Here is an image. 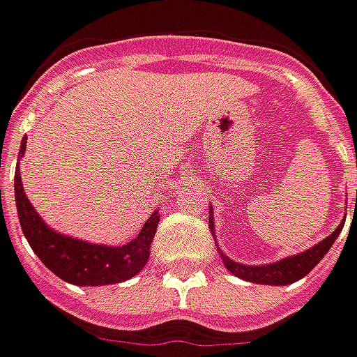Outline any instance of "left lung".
<instances>
[{
	"label": "left lung",
	"mask_w": 357,
	"mask_h": 357,
	"mask_svg": "<svg viewBox=\"0 0 357 357\" xmlns=\"http://www.w3.org/2000/svg\"><path fill=\"white\" fill-rule=\"evenodd\" d=\"M209 211V229L213 232V229H215V225H213V209ZM344 220H346V217H344ZM344 220L338 225V229L334 230L331 236H326L317 246L305 250L301 254H295L291 258H283L280 261H273V264H266V266H244V264H238V261H232L225 254H220V258H222L225 268L230 273H234L236 278H240V280L254 281V283H261V285H289V283H295L301 278H305L324 258V254L331 250L334 240L338 238V234L344 229Z\"/></svg>",
	"instance_id": "left-lung-1"
}]
</instances>
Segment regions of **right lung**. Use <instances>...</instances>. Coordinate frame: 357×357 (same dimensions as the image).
<instances>
[{"mask_svg": "<svg viewBox=\"0 0 357 357\" xmlns=\"http://www.w3.org/2000/svg\"><path fill=\"white\" fill-rule=\"evenodd\" d=\"M26 137L21 140L19 158H23ZM17 215L25 238L40 261L60 280L74 285H111L135 278L146 266L150 258V244L158 229L160 215L154 211L144 222L135 240L125 246H103L84 242L66 234H58L38 217L35 207L26 199L21 183L19 168L15 169Z\"/></svg>", "mask_w": 357, "mask_h": 357, "instance_id": "add662e5", "label": "right lung"}]
</instances>
